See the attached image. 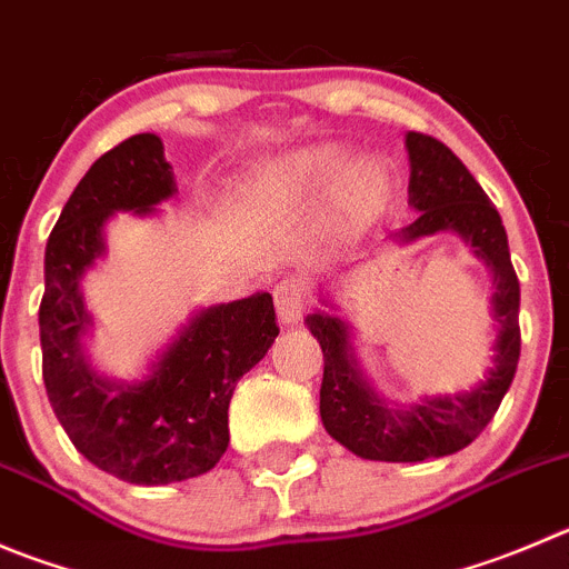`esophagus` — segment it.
Returning a JSON list of instances; mask_svg holds the SVG:
<instances>
[{
    "label": "esophagus",
    "mask_w": 569,
    "mask_h": 569,
    "mask_svg": "<svg viewBox=\"0 0 569 569\" xmlns=\"http://www.w3.org/2000/svg\"><path fill=\"white\" fill-rule=\"evenodd\" d=\"M306 280L302 278H286L274 286V311L283 326H295L306 309Z\"/></svg>",
    "instance_id": "obj_1"
}]
</instances>
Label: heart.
Segmentation results:
<instances>
[{
    "mask_svg": "<svg viewBox=\"0 0 569 569\" xmlns=\"http://www.w3.org/2000/svg\"><path fill=\"white\" fill-rule=\"evenodd\" d=\"M297 190H320L333 179V224L342 232H362L385 216L396 179L379 157L350 159L337 142H317L291 151L272 168Z\"/></svg>",
    "mask_w": 569,
    "mask_h": 569,
    "instance_id": "1",
    "label": "heart"
}]
</instances>
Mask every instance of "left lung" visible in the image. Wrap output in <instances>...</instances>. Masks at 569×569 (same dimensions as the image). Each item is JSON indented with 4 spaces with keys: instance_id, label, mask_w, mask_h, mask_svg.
<instances>
[{
    "instance_id": "left-lung-1",
    "label": "left lung",
    "mask_w": 569,
    "mask_h": 569,
    "mask_svg": "<svg viewBox=\"0 0 569 569\" xmlns=\"http://www.w3.org/2000/svg\"><path fill=\"white\" fill-rule=\"evenodd\" d=\"M410 199L418 219L390 241L416 243L427 236L452 232L491 272V320L497 326L493 357L471 390L423 396L396 405L376 392L353 348V326L333 315L337 306L322 295L328 311L306 317L322 348L320 416L333 440L365 460L421 463L469 446L511 387L519 362V280L511 267L508 236L500 212L488 201L469 168L435 137L407 131Z\"/></svg>"
}]
</instances>
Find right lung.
Returning a JSON list of instances; mask_svg holds the SVG:
<instances>
[{
	"label": "right lung",
	"instance_id": "add662e5",
	"mask_svg": "<svg viewBox=\"0 0 569 569\" xmlns=\"http://www.w3.org/2000/svg\"><path fill=\"white\" fill-rule=\"evenodd\" d=\"M173 196L162 140L129 137L78 182L44 252L39 328L52 412L89 463L134 486L182 482L219 463L230 443L232 390L280 333L272 295L254 291L190 311L140 379H111L94 368L83 280L109 252L106 224L117 212L157 216Z\"/></svg>",
	"mask_w": 569,
	"mask_h": 569
}]
</instances>
